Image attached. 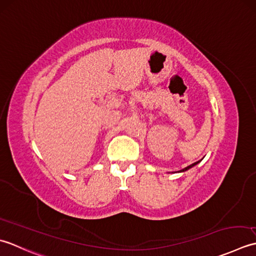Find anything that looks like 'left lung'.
I'll use <instances>...</instances> for the list:
<instances>
[{"label": "left lung", "mask_w": 256, "mask_h": 256, "mask_svg": "<svg viewBox=\"0 0 256 256\" xmlns=\"http://www.w3.org/2000/svg\"><path fill=\"white\" fill-rule=\"evenodd\" d=\"M201 160H202V159H201ZM201 160H199V161H196V162H194V164H190V166H186V168H184V169H182V170H180V171H176V172H184V171H188V170H189V169H191V168H194V166H196L198 164H199Z\"/></svg>", "instance_id": "1"}]
</instances>
